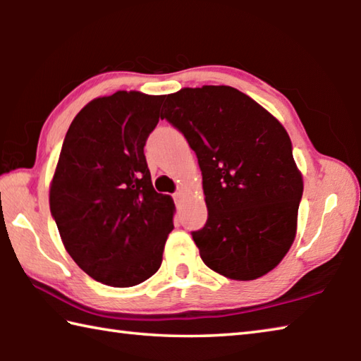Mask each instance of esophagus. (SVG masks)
Instances as JSON below:
<instances>
[{
	"instance_id": "esophagus-1",
	"label": "esophagus",
	"mask_w": 361,
	"mask_h": 361,
	"mask_svg": "<svg viewBox=\"0 0 361 361\" xmlns=\"http://www.w3.org/2000/svg\"><path fill=\"white\" fill-rule=\"evenodd\" d=\"M173 199H175L176 204H180L181 199H183V192H181V191H176V192L173 194Z\"/></svg>"
}]
</instances>
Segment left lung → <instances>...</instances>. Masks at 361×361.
<instances>
[{
  "instance_id": "8db88e82",
  "label": "left lung",
  "mask_w": 361,
  "mask_h": 361,
  "mask_svg": "<svg viewBox=\"0 0 361 361\" xmlns=\"http://www.w3.org/2000/svg\"><path fill=\"white\" fill-rule=\"evenodd\" d=\"M162 111L202 170L209 219L192 232L200 258L232 280L266 276L295 242L304 188L285 127L229 85L185 87Z\"/></svg>"
}]
</instances>
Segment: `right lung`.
Returning a JSON list of instances; mask_svg holds the SVG:
<instances>
[{
  "label": "right lung",
  "instance_id": "add662e5",
  "mask_svg": "<svg viewBox=\"0 0 361 361\" xmlns=\"http://www.w3.org/2000/svg\"><path fill=\"white\" fill-rule=\"evenodd\" d=\"M162 99L99 97L63 140L49 205L66 252L103 285L127 288L154 276L173 229V199L154 191L143 152Z\"/></svg>",
  "mask_w": 361,
  "mask_h": 361
}]
</instances>
